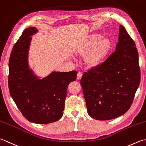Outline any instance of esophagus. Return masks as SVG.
Listing matches in <instances>:
<instances>
[{
  "mask_svg": "<svg viewBox=\"0 0 146 146\" xmlns=\"http://www.w3.org/2000/svg\"><path fill=\"white\" fill-rule=\"evenodd\" d=\"M82 76V73L81 72H79L78 74H77V79L78 80H80L81 79Z\"/></svg>",
  "mask_w": 146,
  "mask_h": 146,
  "instance_id": "esophagus-1",
  "label": "esophagus"
}]
</instances>
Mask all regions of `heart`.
<instances>
[{
	"mask_svg": "<svg viewBox=\"0 0 146 146\" xmlns=\"http://www.w3.org/2000/svg\"><path fill=\"white\" fill-rule=\"evenodd\" d=\"M99 34L91 35L85 41L80 49L82 53H90L88 57V62L91 65H97L105 60L111 48V42L106 38H103Z\"/></svg>",
	"mask_w": 146,
	"mask_h": 146,
	"instance_id": "b5f03b06",
	"label": "heart"
}]
</instances>
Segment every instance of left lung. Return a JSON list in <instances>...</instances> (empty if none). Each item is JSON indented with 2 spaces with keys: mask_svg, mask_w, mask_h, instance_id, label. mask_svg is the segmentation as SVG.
<instances>
[{
  "mask_svg": "<svg viewBox=\"0 0 146 146\" xmlns=\"http://www.w3.org/2000/svg\"><path fill=\"white\" fill-rule=\"evenodd\" d=\"M115 51L106 60L83 74L81 79L88 114L98 120L123 115L133 103L141 82L135 44L120 26Z\"/></svg>",
  "mask_w": 146,
  "mask_h": 146,
  "instance_id": "obj_1",
  "label": "left lung"
}]
</instances>
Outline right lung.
I'll use <instances>...</instances> for the list:
<instances>
[{
  "label": "right lung",
  "mask_w": 146,
  "mask_h": 146,
  "mask_svg": "<svg viewBox=\"0 0 146 146\" xmlns=\"http://www.w3.org/2000/svg\"><path fill=\"white\" fill-rule=\"evenodd\" d=\"M34 27L23 32L14 44L9 61L8 84L10 94L23 117L31 122L46 124L60 119L70 82L75 81L77 72H52L38 79L28 65V53Z\"/></svg>",
  "instance_id": "1"
}]
</instances>
